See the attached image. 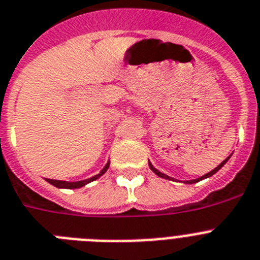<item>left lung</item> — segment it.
Instances as JSON below:
<instances>
[{"mask_svg":"<svg viewBox=\"0 0 260 260\" xmlns=\"http://www.w3.org/2000/svg\"><path fill=\"white\" fill-rule=\"evenodd\" d=\"M230 156H232V155H230ZM230 156L226 157V159L222 161V163H219L218 166H217V167L214 168V170H212V171H210V172H208V174H205V175H204V176L197 177V179H194V180H185V181H183V183H185V184H194V183H199V181L204 180V179H208V177L213 176V175L216 174V172H218V171L221 170V168H222L223 166H225L226 161H228V160H229V159H230ZM148 167H150V170H151L152 172H155V175H157V176H159V177H163V179H167V180H176V179H174V177L168 176V175L163 174V172H160V171H159V170H156V168H155L154 166H152L151 161H150V160H148Z\"/></svg>","mask_w":260,"mask_h":260,"instance_id":"1","label":"left lung"}]
</instances>
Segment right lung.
Returning a JSON list of instances; mask_svg holds the SVG:
<instances>
[{"label":"right lung","instance_id":"obj_1","mask_svg":"<svg viewBox=\"0 0 260 260\" xmlns=\"http://www.w3.org/2000/svg\"><path fill=\"white\" fill-rule=\"evenodd\" d=\"M109 166H110V161L105 164V167L103 170L100 171L99 174L94 175V176L89 177V179H85V180H79V181H66V180H52V179H46L47 183H50L51 185H54L56 188H60V189H77V188H81V187H85L86 184L92 183V181L97 180L99 177L103 176L105 174L106 171H108Z\"/></svg>","mask_w":260,"mask_h":260}]
</instances>
